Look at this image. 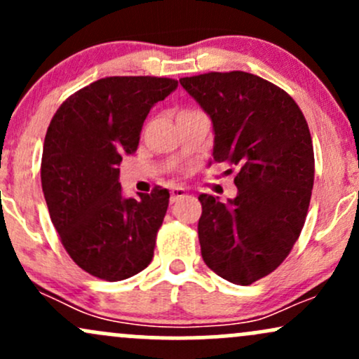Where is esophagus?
I'll return each mask as SVG.
<instances>
[{
  "label": "esophagus",
  "instance_id": "obj_1",
  "mask_svg": "<svg viewBox=\"0 0 359 359\" xmlns=\"http://www.w3.org/2000/svg\"><path fill=\"white\" fill-rule=\"evenodd\" d=\"M185 194H187V191H185L184 187H174L170 191V203L174 204V203H177V201L180 199V197H184Z\"/></svg>",
  "mask_w": 359,
  "mask_h": 359
}]
</instances>
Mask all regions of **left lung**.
<instances>
[{
  "mask_svg": "<svg viewBox=\"0 0 359 359\" xmlns=\"http://www.w3.org/2000/svg\"><path fill=\"white\" fill-rule=\"evenodd\" d=\"M180 84L211 116L214 162L236 168L234 199L199 196L201 253L214 273L251 285L278 269L306 222L314 185L309 125L285 90L255 74L208 72Z\"/></svg>",
  "mask_w": 359,
  "mask_h": 359,
  "instance_id": "1",
  "label": "left lung"
}]
</instances>
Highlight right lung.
<instances>
[{
  "mask_svg": "<svg viewBox=\"0 0 359 359\" xmlns=\"http://www.w3.org/2000/svg\"><path fill=\"white\" fill-rule=\"evenodd\" d=\"M175 88L168 77H104L69 96L48 125L40 167L45 201L65 251L93 277L130 278L154 258L170 194L156 185L125 199L118 167L137 151L151 106Z\"/></svg>",
  "mask_w": 359,
  "mask_h": 359,
  "instance_id": "obj_1",
  "label": "right lung"
}]
</instances>
